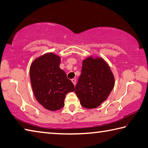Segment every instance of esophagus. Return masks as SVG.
<instances>
[{
  "label": "esophagus",
  "mask_w": 148,
  "mask_h": 148,
  "mask_svg": "<svg viewBox=\"0 0 148 148\" xmlns=\"http://www.w3.org/2000/svg\"><path fill=\"white\" fill-rule=\"evenodd\" d=\"M71 81H72V82L73 83L74 85H76V79H71Z\"/></svg>",
  "instance_id": "esophagus-1"
}]
</instances>
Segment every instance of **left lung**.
Listing matches in <instances>:
<instances>
[{
  "label": "left lung",
  "mask_w": 148,
  "mask_h": 148,
  "mask_svg": "<svg viewBox=\"0 0 148 148\" xmlns=\"http://www.w3.org/2000/svg\"><path fill=\"white\" fill-rule=\"evenodd\" d=\"M75 93L84 108H95L106 101L114 88V74L101 58L88 57L83 61Z\"/></svg>",
  "instance_id": "1"
}]
</instances>
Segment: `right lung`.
<instances>
[{"label":"right lung","instance_id":"add662e5","mask_svg":"<svg viewBox=\"0 0 148 148\" xmlns=\"http://www.w3.org/2000/svg\"><path fill=\"white\" fill-rule=\"evenodd\" d=\"M60 57L46 53L31 63V83L38 102L45 108L56 111L65 105L66 94L74 90V85L60 68Z\"/></svg>","mask_w":148,"mask_h":148}]
</instances>
